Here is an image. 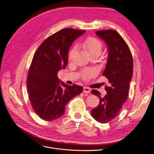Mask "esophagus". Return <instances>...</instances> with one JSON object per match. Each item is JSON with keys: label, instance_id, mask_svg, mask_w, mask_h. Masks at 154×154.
<instances>
[{"label": "esophagus", "instance_id": "esophagus-1", "mask_svg": "<svg viewBox=\"0 0 154 154\" xmlns=\"http://www.w3.org/2000/svg\"><path fill=\"white\" fill-rule=\"evenodd\" d=\"M83 92L86 94H89L91 92V89L88 87H84L83 88Z\"/></svg>", "mask_w": 154, "mask_h": 154}]
</instances>
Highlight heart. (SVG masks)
Returning <instances> with one entry per match:
<instances>
[{
	"label": "heart",
	"instance_id": "heart-1",
	"mask_svg": "<svg viewBox=\"0 0 154 154\" xmlns=\"http://www.w3.org/2000/svg\"><path fill=\"white\" fill-rule=\"evenodd\" d=\"M81 45L84 48V49L92 56L94 54H98L100 55L101 51L103 48V44L102 42L97 38L95 37H90L85 40L82 43H81ZM78 51V46L76 45L73 46L70 51L69 55H68V59L69 60H72L73 57L75 56ZM97 73V71L94 68H89L86 69L82 72L81 76L84 79H89L92 77H94Z\"/></svg>",
	"mask_w": 154,
	"mask_h": 154
}]
</instances>
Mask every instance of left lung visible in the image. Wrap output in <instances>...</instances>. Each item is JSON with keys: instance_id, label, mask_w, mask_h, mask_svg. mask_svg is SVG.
<instances>
[{"instance_id": "left-lung-1", "label": "left lung", "mask_w": 154, "mask_h": 154, "mask_svg": "<svg viewBox=\"0 0 154 154\" xmlns=\"http://www.w3.org/2000/svg\"><path fill=\"white\" fill-rule=\"evenodd\" d=\"M95 33L108 47L107 63L103 75L108 79L110 86L105 88L107 94L104 97L97 90L91 91L100 99L91 114L97 122L105 124L119 114L128 98L133 75V57L127 44L116 30H99Z\"/></svg>"}]
</instances>
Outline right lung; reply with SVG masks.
<instances>
[{
	"instance_id": "right-lung-1",
	"label": "right lung",
	"mask_w": 154,
	"mask_h": 154,
	"mask_svg": "<svg viewBox=\"0 0 154 154\" xmlns=\"http://www.w3.org/2000/svg\"><path fill=\"white\" fill-rule=\"evenodd\" d=\"M84 32L74 29L60 30L47 38L33 56L28 72L27 91L33 110L45 121L62 116L68 102L82 92V86L60 81L57 73L68 63L72 43Z\"/></svg>"
}]
</instances>
